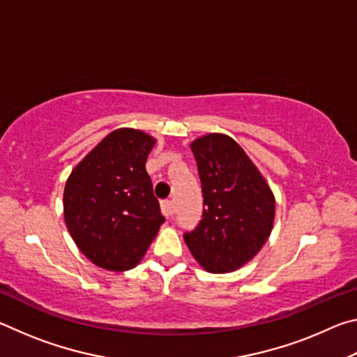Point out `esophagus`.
Masks as SVG:
<instances>
[{
    "label": "esophagus",
    "instance_id": "34e87169",
    "mask_svg": "<svg viewBox=\"0 0 357 357\" xmlns=\"http://www.w3.org/2000/svg\"><path fill=\"white\" fill-rule=\"evenodd\" d=\"M160 208H162V214L165 217H172L173 215V203L170 200H165L160 203Z\"/></svg>",
    "mask_w": 357,
    "mask_h": 357
}]
</instances>
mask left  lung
Returning a JSON list of instances; mask_svg holds the SVG:
<instances>
[{
  "label": "left lung",
  "mask_w": 357,
  "mask_h": 357,
  "mask_svg": "<svg viewBox=\"0 0 357 357\" xmlns=\"http://www.w3.org/2000/svg\"><path fill=\"white\" fill-rule=\"evenodd\" d=\"M203 190V215L184 233L193 258L208 273L239 269L257 255L274 225L275 198L244 149L223 134L190 143Z\"/></svg>",
  "instance_id": "obj_1"
}]
</instances>
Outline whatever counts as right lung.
I'll return each mask as SVG.
<instances>
[{
	"mask_svg": "<svg viewBox=\"0 0 357 357\" xmlns=\"http://www.w3.org/2000/svg\"><path fill=\"white\" fill-rule=\"evenodd\" d=\"M154 144L142 130H113L66 183V227L83 255L102 269L135 268L165 222L144 167Z\"/></svg>",
	"mask_w": 357,
	"mask_h": 357,
	"instance_id": "right-lung-1",
	"label": "right lung"
}]
</instances>
